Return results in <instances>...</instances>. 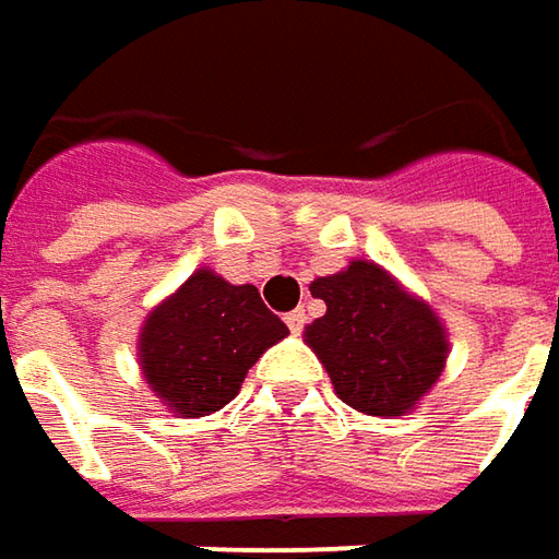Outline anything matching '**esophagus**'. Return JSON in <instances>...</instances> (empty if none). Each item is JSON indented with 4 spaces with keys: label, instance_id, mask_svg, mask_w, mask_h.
I'll list each match as a JSON object with an SVG mask.
<instances>
[{
    "label": "esophagus",
    "instance_id": "1",
    "mask_svg": "<svg viewBox=\"0 0 559 559\" xmlns=\"http://www.w3.org/2000/svg\"><path fill=\"white\" fill-rule=\"evenodd\" d=\"M305 323H308V313H305V311H289V313H286V326H289L295 335L305 330Z\"/></svg>",
    "mask_w": 559,
    "mask_h": 559
}]
</instances>
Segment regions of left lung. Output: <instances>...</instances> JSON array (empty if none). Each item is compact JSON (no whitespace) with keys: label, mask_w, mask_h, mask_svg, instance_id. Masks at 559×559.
<instances>
[{"label":"left lung","mask_w":559,"mask_h":559,"mask_svg":"<svg viewBox=\"0 0 559 559\" xmlns=\"http://www.w3.org/2000/svg\"><path fill=\"white\" fill-rule=\"evenodd\" d=\"M326 313L305 330V342L323 360L335 395L370 417H401L432 389L448 357V338L429 305L397 286L376 264L311 283Z\"/></svg>","instance_id":"left-lung-1"}]
</instances>
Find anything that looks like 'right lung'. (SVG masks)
<instances>
[{"instance_id": "right-lung-1", "label": "right lung", "mask_w": 559, "mask_h": 559, "mask_svg": "<svg viewBox=\"0 0 559 559\" xmlns=\"http://www.w3.org/2000/svg\"><path fill=\"white\" fill-rule=\"evenodd\" d=\"M286 335V323L254 286L195 270L148 313L140 335L142 373L174 414L204 417L229 404L254 360Z\"/></svg>"}]
</instances>
